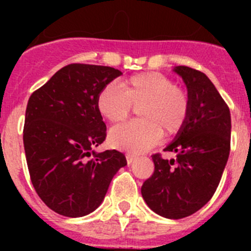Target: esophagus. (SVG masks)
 I'll return each mask as SVG.
<instances>
[{
    "instance_id": "1",
    "label": "esophagus",
    "mask_w": 251,
    "mask_h": 251,
    "mask_svg": "<svg viewBox=\"0 0 251 251\" xmlns=\"http://www.w3.org/2000/svg\"><path fill=\"white\" fill-rule=\"evenodd\" d=\"M126 158H127V163L128 165H130L134 159H136V156H133V154H130V153H128L127 156H126Z\"/></svg>"
}]
</instances>
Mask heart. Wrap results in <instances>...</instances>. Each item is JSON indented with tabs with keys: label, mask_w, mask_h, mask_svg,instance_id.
Instances as JSON below:
<instances>
[{
	"label": "heart",
	"mask_w": 251,
	"mask_h": 251,
	"mask_svg": "<svg viewBox=\"0 0 251 251\" xmlns=\"http://www.w3.org/2000/svg\"><path fill=\"white\" fill-rule=\"evenodd\" d=\"M138 106L141 122L122 124L110 129L112 147L129 153H142L157 145L163 132L174 136L182 129L190 101L183 89L157 72L133 75L123 83L106 84L97 97V108L104 119L119 123Z\"/></svg>",
	"instance_id": "heart-1"
}]
</instances>
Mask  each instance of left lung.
<instances>
[{"mask_svg": "<svg viewBox=\"0 0 251 251\" xmlns=\"http://www.w3.org/2000/svg\"><path fill=\"white\" fill-rule=\"evenodd\" d=\"M190 101L182 129L165 148L176 158L153 154L154 172L141 188L148 207L166 219H183L210 201L230 153L231 117L211 80L203 73L175 66Z\"/></svg>", "mask_w": 251, "mask_h": 251, "instance_id": "8db88e82", "label": "left lung"}]
</instances>
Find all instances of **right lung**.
<instances>
[{
    "mask_svg": "<svg viewBox=\"0 0 251 251\" xmlns=\"http://www.w3.org/2000/svg\"><path fill=\"white\" fill-rule=\"evenodd\" d=\"M119 75L110 66L70 64L28 99L24 146L31 182L57 214L80 217L94 211L127 165L118 151H94L106 136L97 97Z\"/></svg>",
    "mask_w": 251,
    "mask_h": 251,
    "instance_id": "right-lung-1",
    "label": "right lung"
}]
</instances>
